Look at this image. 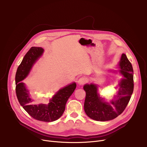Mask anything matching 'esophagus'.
<instances>
[{
    "instance_id": "obj_1",
    "label": "esophagus",
    "mask_w": 147,
    "mask_h": 147,
    "mask_svg": "<svg viewBox=\"0 0 147 147\" xmlns=\"http://www.w3.org/2000/svg\"><path fill=\"white\" fill-rule=\"evenodd\" d=\"M87 81V79L85 77H82L80 78L78 80V84L79 85H83L85 83H86Z\"/></svg>"
}]
</instances>
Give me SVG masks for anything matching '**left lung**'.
Segmentation results:
<instances>
[{"instance_id":"8db88e82","label":"left lung","mask_w":147,"mask_h":147,"mask_svg":"<svg viewBox=\"0 0 147 147\" xmlns=\"http://www.w3.org/2000/svg\"><path fill=\"white\" fill-rule=\"evenodd\" d=\"M119 71L123 76L119 81L117 95L109 102L102 98L98 92V86L85 84L86 92L84 111L91 119L96 121H108L120 115L126 108L134 90L133 69L126 55L123 53L119 62Z\"/></svg>"}]
</instances>
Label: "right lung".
Instances as JSON below:
<instances>
[{"label":"right lung","mask_w":147,"mask_h":147,"mask_svg":"<svg viewBox=\"0 0 147 147\" xmlns=\"http://www.w3.org/2000/svg\"><path fill=\"white\" fill-rule=\"evenodd\" d=\"M44 52V49L40 47H32L24 56L16 74V92L21 106L32 117L39 121L51 122L57 120L63 113L66 102L74 91L76 84L73 82L60 89L48 105L35 104L29 90L22 81L27 77Z\"/></svg>","instance_id":"add662e5"}]
</instances>
